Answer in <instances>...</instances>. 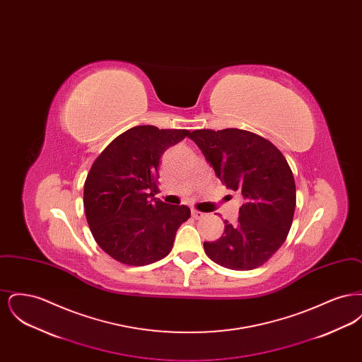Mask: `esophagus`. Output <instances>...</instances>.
I'll list each match as a JSON object with an SVG mask.
<instances>
[{
    "label": "esophagus",
    "instance_id": "34e87169",
    "mask_svg": "<svg viewBox=\"0 0 362 362\" xmlns=\"http://www.w3.org/2000/svg\"><path fill=\"white\" fill-rule=\"evenodd\" d=\"M191 216H192L195 220H199V218H202V217L205 216V213H202V211H198V210L192 209V210H191Z\"/></svg>",
    "mask_w": 362,
    "mask_h": 362
}]
</instances>
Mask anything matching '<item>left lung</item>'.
<instances>
[{
  "label": "left lung",
  "instance_id": "obj_1",
  "mask_svg": "<svg viewBox=\"0 0 362 362\" xmlns=\"http://www.w3.org/2000/svg\"><path fill=\"white\" fill-rule=\"evenodd\" d=\"M189 137L226 189L244 199L238 223L224 221L223 236L204 243L207 257L232 270L262 266L292 226L296 185L286 158L270 141L240 129L195 130Z\"/></svg>",
  "mask_w": 362,
  "mask_h": 362
}]
</instances>
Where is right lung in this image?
<instances>
[{
  "label": "right lung",
  "instance_id": "obj_1",
  "mask_svg": "<svg viewBox=\"0 0 362 362\" xmlns=\"http://www.w3.org/2000/svg\"><path fill=\"white\" fill-rule=\"evenodd\" d=\"M189 136V130L136 126L92 164L84 185L86 221L111 258L145 266L170 254L176 230L191 211L155 198L157 170L163 153Z\"/></svg>",
  "mask_w": 362,
  "mask_h": 362
}]
</instances>
